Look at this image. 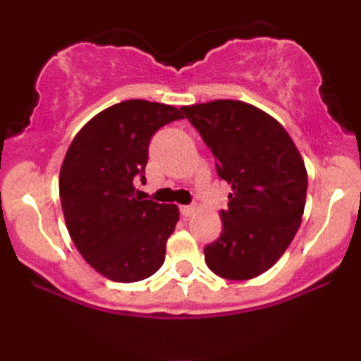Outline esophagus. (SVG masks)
<instances>
[{"instance_id":"obj_1","label":"esophagus","mask_w":361,"mask_h":361,"mask_svg":"<svg viewBox=\"0 0 361 361\" xmlns=\"http://www.w3.org/2000/svg\"><path fill=\"white\" fill-rule=\"evenodd\" d=\"M195 212H197V209H195V207H192V205H181L180 207V214L183 215V217H192Z\"/></svg>"}]
</instances>
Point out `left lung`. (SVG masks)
Masks as SVG:
<instances>
[{"instance_id":"8db88e82","label":"left lung","mask_w":361,"mask_h":361,"mask_svg":"<svg viewBox=\"0 0 361 361\" xmlns=\"http://www.w3.org/2000/svg\"><path fill=\"white\" fill-rule=\"evenodd\" d=\"M231 185L222 234L205 246V263L227 280L270 270L295 238L307 195V169L283 126L258 106L214 100L181 106Z\"/></svg>"}]
</instances>
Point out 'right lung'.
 <instances>
[{
  "instance_id": "1",
  "label": "right lung",
  "mask_w": 361,
  "mask_h": 361,
  "mask_svg": "<svg viewBox=\"0 0 361 361\" xmlns=\"http://www.w3.org/2000/svg\"><path fill=\"white\" fill-rule=\"evenodd\" d=\"M183 114L173 105L126 100L102 110L74 135L59 175V197L74 246L93 270L132 283L163 267L180 210L135 197L149 140Z\"/></svg>"
}]
</instances>
